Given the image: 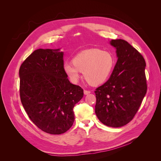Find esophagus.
Wrapping results in <instances>:
<instances>
[{
    "label": "esophagus",
    "instance_id": "obj_1",
    "mask_svg": "<svg viewBox=\"0 0 161 161\" xmlns=\"http://www.w3.org/2000/svg\"><path fill=\"white\" fill-rule=\"evenodd\" d=\"M89 93H91V91H90L86 90V89L84 90V94H85V95H89Z\"/></svg>",
    "mask_w": 161,
    "mask_h": 161
}]
</instances>
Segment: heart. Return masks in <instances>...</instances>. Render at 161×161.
Returning <instances> with one entry per match:
<instances>
[{
	"instance_id": "b5f03b06",
	"label": "heart",
	"mask_w": 161,
	"mask_h": 161,
	"mask_svg": "<svg viewBox=\"0 0 161 161\" xmlns=\"http://www.w3.org/2000/svg\"><path fill=\"white\" fill-rule=\"evenodd\" d=\"M115 64L113 55L108 52L91 48L73 58L72 62L64 64V70L72 82L79 80L81 72L89 83L97 85L103 83L110 75Z\"/></svg>"
}]
</instances>
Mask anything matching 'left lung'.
I'll use <instances>...</instances> for the list:
<instances>
[{
	"label": "left lung",
	"mask_w": 161,
	"mask_h": 161,
	"mask_svg": "<svg viewBox=\"0 0 161 161\" xmlns=\"http://www.w3.org/2000/svg\"><path fill=\"white\" fill-rule=\"evenodd\" d=\"M118 61L105 83L95 89V114L101 122L113 128L132 120L147 91L146 62L142 55L124 40H112Z\"/></svg>",
	"instance_id": "1"
}]
</instances>
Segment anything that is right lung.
I'll return each mask as SVG.
<instances>
[{
    "instance_id": "obj_1",
    "label": "right lung",
    "mask_w": 161,
    "mask_h": 161,
    "mask_svg": "<svg viewBox=\"0 0 161 161\" xmlns=\"http://www.w3.org/2000/svg\"><path fill=\"white\" fill-rule=\"evenodd\" d=\"M19 77L21 103L33 123L50 134L69 130L75 121L73 108L84 92L67 78L63 52L35 50L21 64Z\"/></svg>"
}]
</instances>
